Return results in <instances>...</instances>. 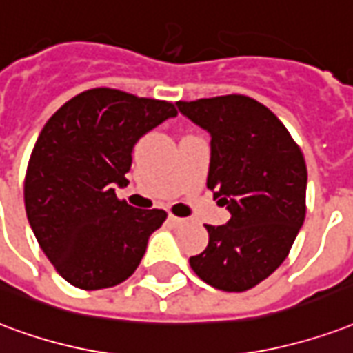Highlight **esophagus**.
<instances>
[{"label":"esophagus","mask_w":353,"mask_h":353,"mask_svg":"<svg viewBox=\"0 0 353 353\" xmlns=\"http://www.w3.org/2000/svg\"><path fill=\"white\" fill-rule=\"evenodd\" d=\"M168 221L172 224H174V226H179V224H183L185 223V219H179V216H176V215H170L168 216Z\"/></svg>","instance_id":"esophagus-1"}]
</instances>
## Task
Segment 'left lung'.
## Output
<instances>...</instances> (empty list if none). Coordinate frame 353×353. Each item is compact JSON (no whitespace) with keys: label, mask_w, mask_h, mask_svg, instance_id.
Here are the masks:
<instances>
[{"label":"left lung","mask_w":353,"mask_h":353,"mask_svg":"<svg viewBox=\"0 0 353 353\" xmlns=\"http://www.w3.org/2000/svg\"><path fill=\"white\" fill-rule=\"evenodd\" d=\"M177 108L211 137L208 189L230 221L205 224L210 243L189 263L224 292L254 288L288 256L305 221L307 166L279 117L254 99L223 95Z\"/></svg>","instance_id":"obj_1"}]
</instances>
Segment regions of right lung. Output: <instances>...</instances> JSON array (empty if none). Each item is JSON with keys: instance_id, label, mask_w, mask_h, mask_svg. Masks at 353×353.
I'll return each mask as SVG.
<instances>
[{"instance_id": "obj_1", "label": "right lung", "mask_w": 353, "mask_h": 353, "mask_svg": "<svg viewBox=\"0 0 353 353\" xmlns=\"http://www.w3.org/2000/svg\"><path fill=\"white\" fill-rule=\"evenodd\" d=\"M176 116L166 101L95 88L46 121L31 151L23 202L41 249L67 283L110 288L137 271L166 211L137 210L116 187L129 183L138 138Z\"/></svg>"}]
</instances>
